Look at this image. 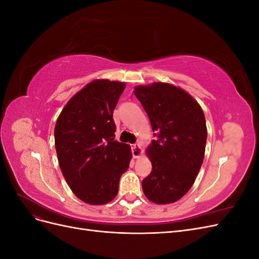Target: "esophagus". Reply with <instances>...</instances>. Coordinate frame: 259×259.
<instances>
[{
	"mask_svg": "<svg viewBox=\"0 0 259 259\" xmlns=\"http://www.w3.org/2000/svg\"><path fill=\"white\" fill-rule=\"evenodd\" d=\"M143 148L139 144H135L132 146V153H133V158L134 159H139L140 156L143 155Z\"/></svg>",
	"mask_w": 259,
	"mask_h": 259,
	"instance_id": "34e87169",
	"label": "esophagus"
}]
</instances>
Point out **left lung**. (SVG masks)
Here are the masks:
<instances>
[{"label":"left lung","instance_id":"obj_1","mask_svg":"<svg viewBox=\"0 0 259 259\" xmlns=\"http://www.w3.org/2000/svg\"><path fill=\"white\" fill-rule=\"evenodd\" d=\"M134 94L158 133L147 148L152 170L143 180L144 193L156 204L174 203L190 190L204 159V113L190 94L169 83L138 85Z\"/></svg>","mask_w":259,"mask_h":259}]
</instances>
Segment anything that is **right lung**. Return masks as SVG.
Here are the masks:
<instances>
[{
    "mask_svg": "<svg viewBox=\"0 0 259 259\" xmlns=\"http://www.w3.org/2000/svg\"><path fill=\"white\" fill-rule=\"evenodd\" d=\"M125 83L94 80L62 109L55 125L61 173L77 198L91 205L112 201L132 159L131 146L114 140L113 110Z\"/></svg>",
    "mask_w": 259,
    "mask_h": 259,
    "instance_id": "obj_1",
    "label": "right lung"
}]
</instances>
